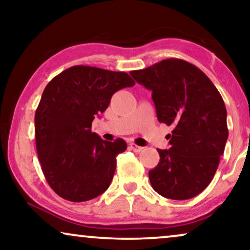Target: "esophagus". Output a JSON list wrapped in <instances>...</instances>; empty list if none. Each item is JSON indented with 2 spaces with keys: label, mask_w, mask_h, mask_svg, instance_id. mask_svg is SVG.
<instances>
[{
  "label": "esophagus",
  "mask_w": 250,
  "mask_h": 250,
  "mask_svg": "<svg viewBox=\"0 0 250 250\" xmlns=\"http://www.w3.org/2000/svg\"><path fill=\"white\" fill-rule=\"evenodd\" d=\"M129 148H131V150H133L134 152H140L143 150L142 146L135 145V143H129Z\"/></svg>",
  "instance_id": "34e87169"
}]
</instances>
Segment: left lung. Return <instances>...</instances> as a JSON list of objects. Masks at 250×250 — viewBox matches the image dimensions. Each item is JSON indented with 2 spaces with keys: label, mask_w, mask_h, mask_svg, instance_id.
Here are the masks:
<instances>
[{
  "label": "left lung",
  "mask_w": 250,
  "mask_h": 250,
  "mask_svg": "<svg viewBox=\"0 0 250 250\" xmlns=\"http://www.w3.org/2000/svg\"><path fill=\"white\" fill-rule=\"evenodd\" d=\"M131 75L152 91L158 121L173 126L169 149H158V165L149 170L151 187L168 199L196 197L213 180L228 140L220 92L199 68L176 58Z\"/></svg>",
  "instance_id": "8db88e82"
}]
</instances>
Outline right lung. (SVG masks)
Masks as SVG:
<instances>
[{"label": "right lung", "mask_w": 250, "mask_h": 250, "mask_svg": "<svg viewBox=\"0 0 250 250\" xmlns=\"http://www.w3.org/2000/svg\"><path fill=\"white\" fill-rule=\"evenodd\" d=\"M135 82L124 71L74 66L52 78L35 112L36 150L43 174L58 196L82 203L110 186L123 139L104 141L91 131L115 92Z\"/></svg>", "instance_id": "1"}]
</instances>
